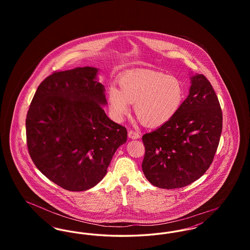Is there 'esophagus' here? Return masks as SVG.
<instances>
[{
  "label": "esophagus",
  "mask_w": 250,
  "mask_h": 250,
  "mask_svg": "<svg viewBox=\"0 0 250 250\" xmlns=\"http://www.w3.org/2000/svg\"><path fill=\"white\" fill-rule=\"evenodd\" d=\"M128 137L132 139V140H138V139L141 138V134L139 132L130 130L128 131Z\"/></svg>",
  "instance_id": "esophagus-1"
}]
</instances>
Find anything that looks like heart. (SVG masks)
<instances>
[{"mask_svg": "<svg viewBox=\"0 0 250 250\" xmlns=\"http://www.w3.org/2000/svg\"><path fill=\"white\" fill-rule=\"evenodd\" d=\"M120 89L110 86L107 106L112 118L122 122L134 111L143 124L157 127L172 119L184 100V87L176 77L162 72L143 70L125 74L119 81Z\"/></svg>", "mask_w": 250, "mask_h": 250, "instance_id": "1", "label": "heart"}]
</instances>
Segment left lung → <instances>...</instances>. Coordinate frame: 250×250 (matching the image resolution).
<instances>
[{
  "instance_id": "obj_1",
  "label": "left lung",
  "mask_w": 250,
  "mask_h": 250,
  "mask_svg": "<svg viewBox=\"0 0 250 250\" xmlns=\"http://www.w3.org/2000/svg\"><path fill=\"white\" fill-rule=\"evenodd\" d=\"M190 83L177 114L143 135V173L160 188H184L201 178L217 150L222 131L218 98L202 74L190 73Z\"/></svg>"
}]
</instances>
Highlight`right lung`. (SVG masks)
<instances>
[{
	"mask_svg": "<svg viewBox=\"0 0 250 250\" xmlns=\"http://www.w3.org/2000/svg\"><path fill=\"white\" fill-rule=\"evenodd\" d=\"M99 69L55 72L36 90L26 118L29 154L50 181L69 191L94 188L107 174L127 131L109 119Z\"/></svg>",
	"mask_w": 250,
	"mask_h": 250,
	"instance_id": "1",
	"label": "right lung"
}]
</instances>
